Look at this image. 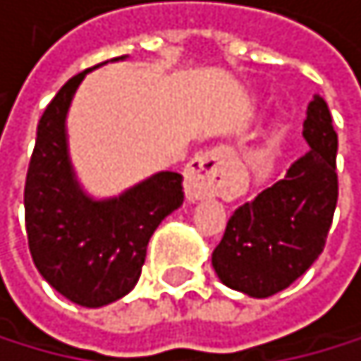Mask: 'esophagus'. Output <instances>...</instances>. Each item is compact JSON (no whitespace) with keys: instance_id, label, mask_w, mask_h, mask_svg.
I'll list each match as a JSON object with an SVG mask.
<instances>
[{"instance_id":"1","label":"esophagus","mask_w":361,"mask_h":361,"mask_svg":"<svg viewBox=\"0 0 361 361\" xmlns=\"http://www.w3.org/2000/svg\"><path fill=\"white\" fill-rule=\"evenodd\" d=\"M231 161L229 147H212L187 165L185 169V194L190 200L212 198L227 190V167Z\"/></svg>"}]
</instances>
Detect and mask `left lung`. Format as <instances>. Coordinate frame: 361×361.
Wrapping results in <instances>:
<instances>
[{"instance_id": "obj_1", "label": "left lung", "mask_w": 361, "mask_h": 361, "mask_svg": "<svg viewBox=\"0 0 361 361\" xmlns=\"http://www.w3.org/2000/svg\"><path fill=\"white\" fill-rule=\"evenodd\" d=\"M302 136L307 149L271 187L231 214L212 253L218 278L251 298L293 284L326 245L338 204V134L320 94L309 103Z\"/></svg>"}]
</instances>
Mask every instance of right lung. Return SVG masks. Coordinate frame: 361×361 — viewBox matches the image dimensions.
Listing matches in <instances>:
<instances>
[{"label": "right lung", "mask_w": 361, "mask_h": 361, "mask_svg": "<svg viewBox=\"0 0 361 361\" xmlns=\"http://www.w3.org/2000/svg\"><path fill=\"white\" fill-rule=\"evenodd\" d=\"M90 70L66 81L39 118L23 207L39 274L68 300L94 309L134 289L152 233L183 204V176L161 171L112 200H92L79 190L68 161L66 114Z\"/></svg>", "instance_id": "add662e5"}]
</instances>
